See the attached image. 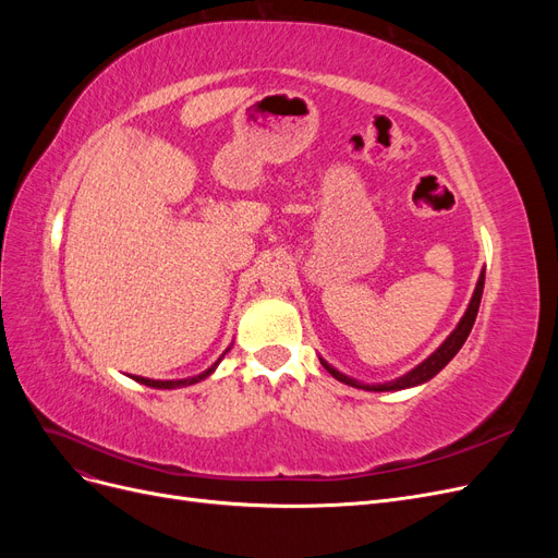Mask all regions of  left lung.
Segmentation results:
<instances>
[{"label": "left lung", "instance_id": "left-lung-1", "mask_svg": "<svg viewBox=\"0 0 558 558\" xmlns=\"http://www.w3.org/2000/svg\"><path fill=\"white\" fill-rule=\"evenodd\" d=\"M482 291H484V272H482V277H480V281H477L475 293H472V300H470V305H468V312H465L463 318H461V324L456 326V330L447 337V340L442 342V347L437 349V351L433 353V356H428L424 363L416 365V367L412 369V373L398 377L396 381L377 384V386L359 384L356 379H351V377H347V375H342V373H337V369L330 367L326 361H320V365H324L335 379H340V381H344V384H349V386H356V388H367V391H398V388H408V386L424 384V381H428L430 377H435L437 373H440V369L456 356V353H459V349H461L463 342L468 340V335H470V330H472V324H475V318H477Z\"/></svg>", "mask_w": 558, "mask_h": 558}]
</instances>
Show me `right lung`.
<instances>
[{
    "mask_svg": "<svg viewBox=\"0 0 558 558\" xmlns=\"http://www.w3.org/2000/svg\"><path fill=\"white\" fill-rule=\"evenodd\" d=\"M218 361H221V359H218ZM214 367H216V363H214L209 369H205V373H202V375H197V377L177 379V381H158V379H146V377H132V379H137L140 384H146V386H150V388H177V386H189V384H195V381H199V379L209 377V375L214 373Z\"/></svg>",
    "mask_w": 558,
    "mask_h": 558,
    "instance_id": "1",
    "label": "right lung"
}]
</instances>
